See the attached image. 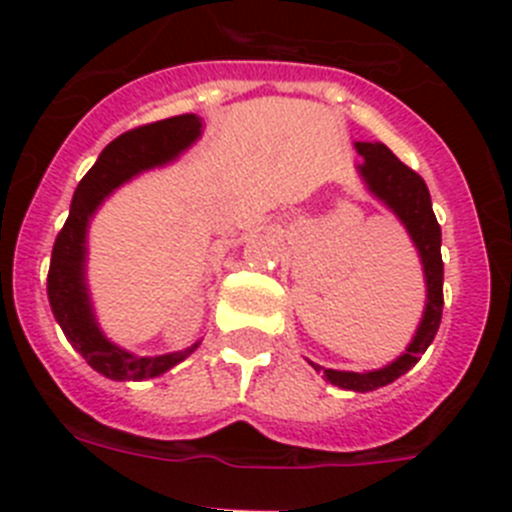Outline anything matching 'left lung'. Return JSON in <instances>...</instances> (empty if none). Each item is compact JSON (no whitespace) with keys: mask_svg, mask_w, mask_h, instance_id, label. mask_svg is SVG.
<instances>
[{"mask_svg":"<svg viewBox=\"0 0 512 512\" xmlns=\"http://www.w3.org/2000/svg\"><path fill=\"white\" fill-rule=\"evenodd\" d=\"M354 147L362 155V163L357 165L359 176L367 183L372 196H377L382 204L388 206L398 216L400 224L408 229L413 245L421 255L423 278H426L423 319L418 324L413 342L408 344V349L395 362L372 372L324 370L321 365L311 362L313 370L324 372L331 385L354 390V393H367V390L390 385L400 375H405L421 359L428 344L434 342L441 324V311H444V262H441V227L436 222L434 209H431V196H428L423 178L418 176L416 170L400 163L382 142H354Z\"/></svg>","mask_w":512,"mask_h":512,"instance_id":"obj_1","label":"left lung"}]
</instances>
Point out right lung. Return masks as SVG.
<instances>
[{"label":"right lung","mask_w":512,"mask_h":512,"mask_svg":"<svg viewBox=\"0 0 512 512\" xmlns=\"http://www.w3.org/2000/svg\"><path fill=\"white\" fill-rule=\"evenodd\" d=\"M201 137V117L178 114L153 124H142L124 132L101 150L99 160L81 178L73 193L71 211L55 237L48 270V298L55 321L81 357L109 380H147L168 372L183 362L199 342L183 352L137 357L117 347L101 334L94 319L89 288H86V229L99 204L114 188L135 178L137 173L176 160Z\"/></svg>","instance_id":"1"}]
</instances>
